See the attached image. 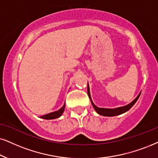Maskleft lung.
<instances>
[{
    "label": "left lung",
    "mask_w": 158,
    "mask_h": 158,
    "mask_svg": "<svg viewBox=\"0 0 158 158\" xmlns=\"http://www.w3.org/2000/svg\"><path fill=\"white\" fill-rule=\"evenodd\" d=\"M87 93H88V96L89 98V99H90L92 105H93L94 109L96 111V112L98 114L102 115V116H106V117H114V116L119 115V114H122L126 112V111H128L129 109L135 104V102H136L137 100L139 99V98L141 95V93H139V95H138V96L133 100L132 102L126 106H122V107L115 108V109H105V108H99L94 104V103L93 102V101H92L91 99L88 84H87Z\"/></svg>",
    "instance_id": "1"
}]
</instances>
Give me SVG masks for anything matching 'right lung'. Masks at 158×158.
Masks as SVG:
<instances>
[{
  "label": "right lung",
  "instance_id": "right-lung-1",
  "mask_svg": "<svg viewBox=\"0 0 158 158\" xmlns=\"http://www.w3.org/2000/svg\"><path fill=\"white\" fill-rule=\"evenodd\" d=\"M65 103L63 106V107H62L61 109H59L58 111H54V112L47 114L44 115L41 117L45 119H53L58 118V117H60L62 114H63V111L65 110Z\"/></svg>",
  "mask_w": 158,
  "mask_h": 158
}]
</instances>
